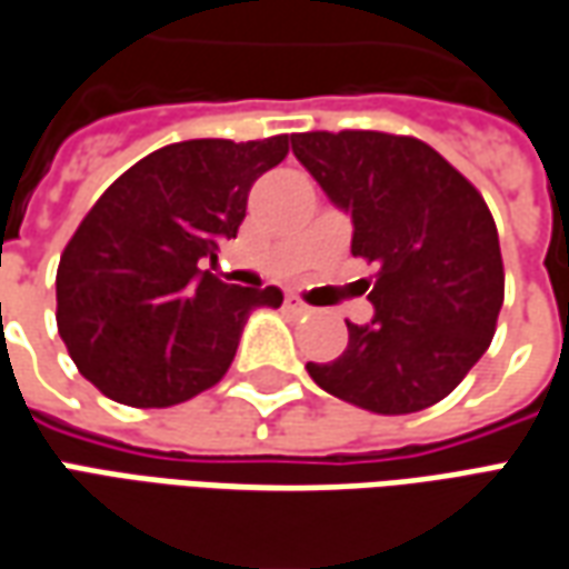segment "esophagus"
I'll list each match as a JSON object with an SVG mask.
<instances>
[{
    "label": "esophagus",
    "instance_id": "obj_1",
    "mask_svg": "<svg viewBox=\"0 0 569 569\" xmlns=\"http://www.w3.org/2000/svg\"><path fill=\"white\" fill-rule=\"evenodd\" d=\"M284 309H288V312H293V316H307L309 312L307 303H303L300 297H293V293H288V297H284Z\"/></svg>",
    "mask_w": 569,
    "mask_h": 569
}]
</instances>
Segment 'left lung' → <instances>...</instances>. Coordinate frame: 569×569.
<instances>
[{
    "instance_id": "left-lung-1",
    "label": "left lung",
    "mask_w": 569,
    "mask_h": 569,
    "mask_svg": "<svg viewBox=\"0 0 569 569\" xmlns=\"http://www.w3.org/2000/svg\"><path fill=\"white\" fill-rule=\"evenodd\" d=\"M297 160L352 219V257L375 262V319L347 322L335 362H309L331 397L378 415L446 399L496 335L505 269L480 191L411 136L297 132Z\"/></svg>"
}]
</instances>
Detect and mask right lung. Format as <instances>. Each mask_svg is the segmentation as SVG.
Here are the masks:
<instances>
[{
    "mask_svg": "<svg viewBox=\"0 0 569 569\" xmlns=\"http://www.w3.org/2000/svg\"><path fill=\"white\" fill-rule=\"evenodd\" d=\"M288 158V136L191 139L129 167L61 253L58 331L80 375L113 402L167 409L222 381L247 316L281 307L278 288L201 272L234 238L247 191Z\"/></svg>",
    "mask_w": 569,
    "mask_h": 569,
    "instance_id": "1",
    "label": "right lung"
}]
</instances>
